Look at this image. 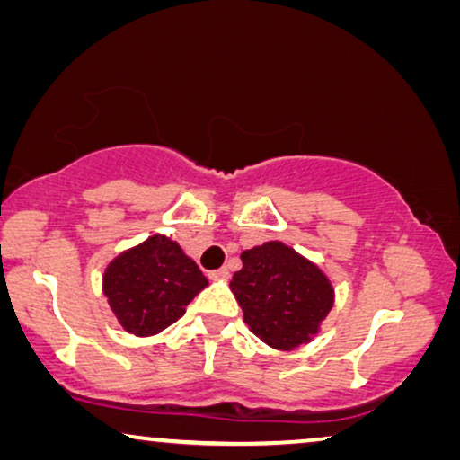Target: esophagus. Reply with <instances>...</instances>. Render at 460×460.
Wrapping results in <instances>:
<instances>
[{
    "label": "esophagus",
    "instance_id": "esophagus-1",
    "mask_svg": "<svg viewBox=\"0 0 460 460\" xmlns=\"http://www.w3.org/2000/svg\"><path fill=\"white\" fill-rule=\"evenodd\" d=\"M210 279H212V281H227V279H229V269H227V267H223V269L212 270V273H210Z\"/></svg>",
    "mask_w": 460,
    "mask_h": 460
}]
</instances>
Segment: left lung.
Segmentation results:
<instances>
[{
    "instance_id": "obj_1",
    "label": "left lung",
    "mask_w": 460,
    "mask_h": 460,
    "mask_svg": "<svg viewBox=\"0 0 460 460\" xmlns=\"http://www.w3.org/2000/svg\"><path fill=\"white\" fill-rule=\"evenodd\" d=\"M242 262L229 288L250 332L281 352L310 344L335 302L325 270L283 242L243 250Z\"/></svg>"
}]
</instances>
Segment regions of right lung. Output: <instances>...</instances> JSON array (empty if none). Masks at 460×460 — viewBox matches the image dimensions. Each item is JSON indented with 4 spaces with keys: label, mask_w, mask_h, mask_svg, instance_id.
Here are the masks:
<instances>
[{
    "label": "right lung",
    "mask_w": 460,
    "mask_h": 460,
    "mask_svg": "<svg viewBox=\"0 0 460 460\" xmlns=\"http://www.w3.org/2000/svg\"><path fill=\"white\" fill-rule=\"evenodd\" d=\"M206 286L208 279L193 258L166 235L120 252L102 275L110 310L135 338H152L177 323Z\"/></svg>",
    "instance_id": "add662e5"
}]
</instances>
